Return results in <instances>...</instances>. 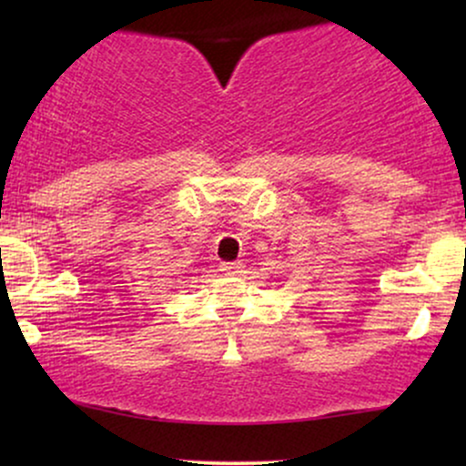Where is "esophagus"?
I'll return each instance as SVG.
<instances>
[{"label": "esophagus", "mask_w": 466, "mask_h": 466, "mask_svg": "<svg viewBox=\"0 0 466 466\" xmlns=\"http://www.w3.org/2000/svg\"><path fill=\"white\" fill-rule=\"evenodd\" d=\"M243 263L240 260H234V263H221V271L226 276H240L243 274Z\"/></svg>", "instance_id": "obj_1"}]
</instances>
